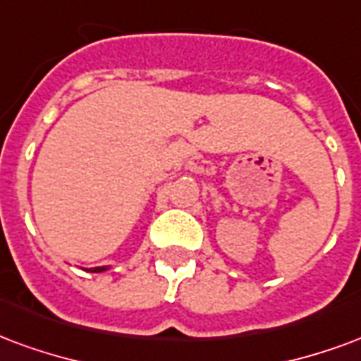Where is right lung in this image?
Returning a JSON list of instances; mask_svg holds the SVG:
<instances>
[{
  "label": "right lung",
  "mask_w": 361,
  "mask_h": 361,
  "mask_svg": "<svg viewBox=\"0 0 361 361\" xmlns=\"http://www.w3.org/2000/svg\"><path fill=\"white\" fill-rule=\"evenodd\" d=\"M103 269H105V268H95L93 271H103Z\"/></svg>",
  "instance_id": "1"
}]
</instances>
